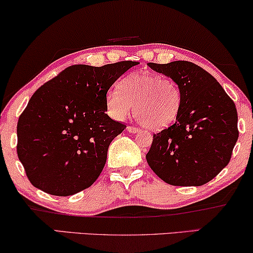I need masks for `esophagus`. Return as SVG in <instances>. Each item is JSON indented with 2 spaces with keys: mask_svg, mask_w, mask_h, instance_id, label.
<instances>
[{
  "mask_svg": "<svg viewBox=\"0 0 253 253\" xmlns=\"http://www.w3.org/2000/svg\"><path fill=\"white\" fill-rule=\"evenodd\" d=\"M126 129L130 133H136V132H138V131H139V129H137V127H134V126H127Z\"/></svg>",
  "mask_w": 253,
  "mask_h": 253,
  "instance_id": "obj_1",
  "label": "esophagus"
}]
</instances>
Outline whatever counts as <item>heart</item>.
Returning a JSON list of instances; mask_svg holds the SVG:
<instances>
[{"label":"heart","instance_id":"heart-1","mask_svg":"<svg viewBox=\"0 0 253 253\" xmlns=\"http://www.w3.org/2000/svg\"><path fill=\"white\" fill-rule=\"evenodd\" d=\"M134 106V116L150 130H163L178 117L181 108V93L178 84L169 77L134 72L120 83V89L107 95L110 114L126 119Z\"/></svg>","mask_w":253,"mask_h":253}]
</instances>
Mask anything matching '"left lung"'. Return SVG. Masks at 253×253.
Wrapping results in <instances>:
<instances>
[{"label": "left lung", "mask_w": 253, "mask_h": 253, "mask_svg": "<svg viewBox=\"0 0 253 253\" xmlns=\"http://www.w3.org/2000/svg\"><path fill=\"white\" fill-rule=\"evenodd\" d=\"M174 80L181 93L175 122L153 134L151 169L173 186H202L228 165L238 139L237 109L217 80L193 62H149Z\"/></svg>", "instance_id": "obj_1"}]
</instances>
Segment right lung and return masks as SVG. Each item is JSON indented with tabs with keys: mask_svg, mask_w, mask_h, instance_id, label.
<instances>
[{
	"mask_svg": "<svg viewBox=\"0 0 253 253\" xmlns=\"http://www.w3.org/2000/svg\"><path fill=\"white\" fill-rule=\"evenodd\" d=\"M136 61L72 65L39 87L17 123V155L30 182L51 195L90 187L126 129L106 114L107 93Z\"/></svg>",
	"mask_w": 253,
	"mask_h": 253,
	"instance_id": "add662e5",
	"label": "right lung"
}]
</instances>
